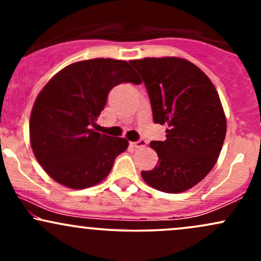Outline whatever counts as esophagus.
<instances>
[{
  "label": "esophagus",
  "instance_id": "esophagus-1",
  "mask_svg": "<svg viewBox=\"0 0 261 261\" xmlns=\"http://www.w3.org/2000/svg\"><path fill=\"white\" fill-rule=\"evenodd\" d=\"M146 140H143V139H140L139 141H136V142H131L130 145L133 146V147H135V148H141V147H145L146 146Z\"/></svg>",
  "mask_w": 261,
  "mask_h": 261
}]
</instances>
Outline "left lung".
<instances>
[{
	"mask_svg": "<svg viewBox=\"0 0 261 261\" xmlns=\"http://www.w3.org/2000/svg\"><path fill=\"white\" fill-rule=\"evenodd\" d=\"M130 64L142 77L155 124L167 125V140L152 141L158 164L142 170L152 188L178 194L201 181L216 164L226 136L218 93L188 60L146 58Z\"/></svg>",
	"mask_w": 261,
	"mask_h": 261,
	"instance_id": "8db88e82",
	"label": "left lung"
}]
</instances>
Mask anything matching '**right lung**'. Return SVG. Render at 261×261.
Wrapping results in <instances>:
<instances>
[{
	"mask_svg": "<svg viewBox=\"0 0 261 261\" xmlns=\"http://www.w3.org/2000/svg\"><path fill=\"white\" fill-rule=\"evenodd\" d=\"M140 85L126 61L92 59L72 64L47 82L31 114V143L40 166L54 180L86 189L107 178L127 140L97 133L108 94L120 83Z\"/></svg>",
	"mask_w": 261,
	"mask_h": 261,
	"instance_id": "add662e5",
	"label": "right lung"
}]
</instances>
